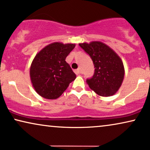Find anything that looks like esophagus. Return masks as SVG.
<instances>
[{
  "mask_svg": "<svg viewBox=\"0 0 150 150\" xmlns=\"http://www.w3.org/2000/svg\"><path fill=\"white\" fill-rule=\"evenodd\" d=\"M74 72L76 74H80L81 73V71L80 69H76V70H74Z\"/></svg>",
  "mask_w": 150,
  "mask_h": 150,
  "instance_id": "obj_1",
  "label": "esophagus"
}]
</instances>
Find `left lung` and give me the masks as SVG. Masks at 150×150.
Wrapping results in <instances>:
<instances>
[{
	"instance_id": "left-lung-1",
	"label": "left lung",
	"mask_w": 150,
	"mask_h": 150,
	"mask_svg": "<svg viewBox=\"0 0 150 150\" xmlns=\"http://www.w3.org/2000/svg\"><path fill=\"white\" fill-rule=\"evenodd\" d=\"M79 45L89 54L94 65V76L86 81L89 88L101 96L115 94L125 76V68L120 56L100 41L83 42Z\"/></svg>"
}]
</instances>
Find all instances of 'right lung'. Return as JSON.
I'll return each instance as SVG.
<instances>
[{
	"label": "right lung",
	"mask_w": 150,
	"mask_h": 150,
	"mask_svg": "<svg viewBox=\"0 0 150 150\" xmlns=\"http://www.w3.org/2000/svg\"><path fill=\"white\" fill-rule=\"evenodd\" d=\"M75 46L73 43L54 42L36 54L31 64L30 76L38 95L47 99H56L74 81L76 76L65 58Z\"/></svg>",
	"instance_id": "add662e5"
}]
</instances>
